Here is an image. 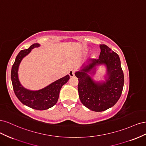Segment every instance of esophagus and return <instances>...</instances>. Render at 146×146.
<instances>
[{
	"label": "esophagus",
	"mask_w": 146,
	"mask_h": 146,
	"mask_svg": "<svg viewBox=\"0 0 146 146\" xmlns=\"http://www.w3.org/2000/svg\"><path fill=\"white\" fill-rule=\"evenodd\" d=\"M69 75L70 77H73L75 76V70L73 69H70L69 70Z\"/></svg>",
	"instance_id": "obj_1"
}]
</instances>
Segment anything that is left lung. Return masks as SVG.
Returning <instances> with one entry per match:
<instances>
[{
	"mask_svg": "<svg viewBox=\"0 0 146 146\" xmlns=\"http://www.w3.org/2000/svg\"><path fill=\"white\" fill-rule=\"evenodd\" d=\"M99 59H91L88 64L75 74L78 78V91L82 104L92 111H105L116 104L121 96L124 77L119 55L105 44H100ZM105 64L108 77L106 81L96 82L88 73L97 65Z\"/></svg>",
	"mask_w": 146,
	"mask_h": 146,
	"instance_id": "8db88e82",
	"label": "left lung"
}]
</instances>
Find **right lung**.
<instances>
[{"label":"right lung","instance_id":"add662e5","mask_svg":"<svg viewBox=\"0 0 146 146\" xmlns=\"http://www.w3.org/2000/svg\"><path fill=\"white\" fill-rule=\"evenodd\" d=\"M39 46L40 44H33L27 49L20 51L12 66L11 78L15 95L22 103L35 110H44L52 107L56 104L61 88L68 82L70 77L69 75H67L38 91L25 89L21 85L17 73L19 64L24 57L27 55L32 49L35 47H38Z\"/></svg>","mask_w":146,"mask_h":146}]
</instances>
